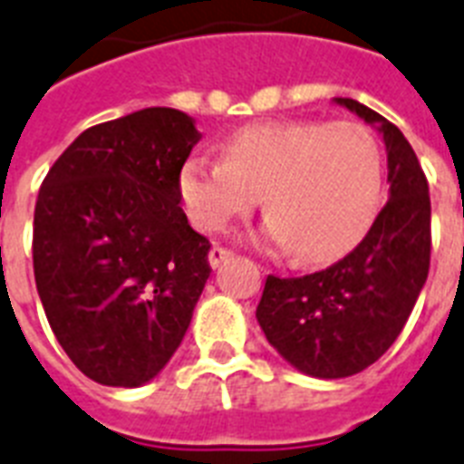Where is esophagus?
<instances>
[{"mask_svg": "<svg viewBox=\"0 0 464 464\" xmlns=\"http://www.w3.org/2000/svg\"><path fill=\"white\" fill-rule=\"evenodd\" d=\"M231 257H233L231 250H226V247H221V245H214L212 250H209V266H212V269H219L226 259H231Z\"/></svg>", "mask_w": 464, "mask_h": 464, "instance_id": "esophagus-1", "label": "esophagus"}]
</instances>
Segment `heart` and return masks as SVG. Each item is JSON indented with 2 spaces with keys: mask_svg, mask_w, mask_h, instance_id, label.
<instances>
[{
  "mask_svg": "<svg viewBox=\"0 0 464 464\" xmlns=\"http://www.w3.org/2000/svg\"><path fill=\"white\" fill-rule=\"evenodd\" d=\"M382 150L353 121H276L240 128L224 142V161L195 157L179 190L199 231H224L259 202L266 243L319 265L362 238L382 199Z\"/></svg>",
  "mask_w": 464,
  "mask_h": 464,
  "instance_id": "heart-1",
  "label": "heart"
}]
</instances>
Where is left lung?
Returning a JSON list of instances; mask_svg holds the SVG:
<instances>
[{"mask_svg": "<svg viewBox=\"0 0 464 464\" xmlns=\"http://www.w3.org/2000/svg\"><path fill=\"white\" fill-rule=\"evenodd\" d=\"M336 104L382 135L389 202L348 257L300 278L269 276L257 304L266 341L314 379H345L374 364L401 336L431 255V199L415 150L398 126L350 97Z\"/></svg>", "mask_w": 464, "mask_h": 464, "instance_id": "1", "label": "left lung"}]
</instances>
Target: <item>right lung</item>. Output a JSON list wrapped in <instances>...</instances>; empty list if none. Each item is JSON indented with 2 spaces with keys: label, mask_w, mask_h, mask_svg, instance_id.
Segmentation results:
<instances>
[{
  "label": "right lung",
  "mask_w": 464,
  "mask_h": 464,
  "mask_svg": "<svg viewBox=\"0 0 464 464\" xmlns=\"http://www.w3.org/2000/svg\"><path fill=\"white\" fill-rule=\"evenodd\" d=\"M199 138L179 109H140L82 130L40 188L37 295L71 362L102 386L138 389L167 367L212 274L179 190Z\"/></svg>",
  "instance_id": "obj_1"
}]
</instances>
